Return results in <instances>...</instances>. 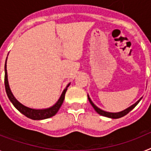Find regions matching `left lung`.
<instances>
[{
  "mask_svg": "<svg viewBox=\"0 0 151 151\" xmlns=\"http://www.w3.org/2000/svg\"><path fill=\"white\" fill-rule=\"evenodd\" d=\"M87 97H88V100H89L90 103H91V104L92 105V107H93V109H94L95 111H96V112H97V114H99L100 115H102V116H107V117H109V118H113V119L120 118V117H122V116H125L126 114H128V113L131 111V110H133L134 107H136L137 105V104L140 102V100L142 99V97H141V98L138 100L136 103L134 104H133L132 106L129 107L128 108L125 109L124 111H121V112H117V113H111V112H107V111H103V110L100 109L99 107H97V106H96V105H95L93 102H92V101H91V98H90V97L88 96V95H87Z\"/></svg>",
  "mask_w": 151,
  "mask_h": 151,
  "instance_id": "8db88e82",
  "label": "left lung"
}]
</instances>
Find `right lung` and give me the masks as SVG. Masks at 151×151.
<instances>
[{
    "label": "right lung",
    "mask_w": 151,
    "mask_h": 151,
    "mask_svg": "<svg viewBox=\"0 0 151 151\" xmlns=\"http://www.w3.org/2000/svg\"><path fill=\"white\" fill-rule=\"evenodd\" d=\"M7 59H6V62H5L4 65V84H5V90H6V93H7V97H8L9 100L11 101V102L13 104L16 108L18 110L21 114L26 116L27 117H28L32 120H44V119L50 118L51 116H54L56 114L58 111H59L60 107H61L62 104L64 102V97H65L66 91L68 90V87H69L70 83H68V85L67 86L65 89L64 90L63 93H62L61 96L60 97L59 100L52 107H49V108L46 109H33L27 107L24 105H23L17 101L13 95L12 92H11L10 87H9L8 80H7Z\"/></svg>",
    "instance_id": "obj_1"
}]
</instances>
